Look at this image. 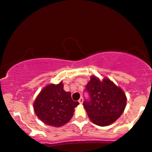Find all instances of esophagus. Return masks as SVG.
I'll return each instance as SVG.
<instances>
[{"instance_id":"34e87169","label":"esophagus","mask_w":152,"mask_h":152,"mask_svg":"<svg viewBox=\"0 0 152 152\" xmlns=\"http://www.w3.org/2000/svg\"><path fill=\"white\" fill-rule=\"evenodd\" d=\"M78 102H79V104H82L83 103V99L82 97H81V98H80L79 100H78Z\"/></svg>"}]
</instances>
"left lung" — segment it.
<instances>
[{"instance_id":"obj_1","label":"left lung","mask_w":152,"mask_h":152,"mask_svg":"<svg viewBox=\"0 0 152 152\" xmlns=\"http://www.w3.org/2000/svg\"><path fill=\"white\" fill-rule=\"evenodd\" d=\"M86 89L90 95V102L85 101L83 106L90 120L100 126L114 123L124 113L126 96L123 90L109 78L100 80L92 75Z\"/></svg>"}]
</instances>
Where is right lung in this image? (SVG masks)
<instances>
[{
  "instance_id": "obj_1",
  "label": "right lung",
  "mask_w": 152,
  "mask_h": 152,
  "mask_svg": "<svg viewBox=\"0 0 152 152\" xmlns=\"http://www.w3.org/2000/svg\"><path fill=\"white\" fill-rule=\"evenodd\" d=\"M62 82L44 87L36 97L33 108L38 118L48 126L60 127L73 117L74 108L79 104L72 100L69 92L63 89Z\"/></svg>"
}]
</instances>
